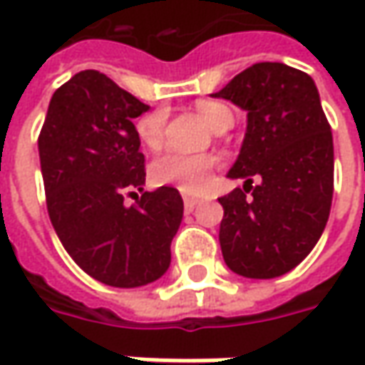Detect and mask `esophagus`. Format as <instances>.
Instances as JSON below:
<instances>
[{
	"label": "esophagus",
	"mask_w": 365,
	"mask_h": 365,
	"mask_svg": "<svg viewBox=\"0 0 365 365\" xmlns=\"http://www.w3.org/2000/svg\"><path fill=\"white\" fill-rule=\"evenodd\" d=\"M201 203V199H195V197H185V207L189 209V211H192L197 205Z\"/></svg>",
	"instance_id": "34e87169"
}]
</instances>
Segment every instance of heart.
<instances>
[{"mask_svg": "<svg viewBox=\"0 0 365 365\" xmlns=\"http://www.w3.org/2000/svg\"><path fill=\"white\" fill-rule=\"evenodd\" d=\"M199 115L207 121V125L217 132L223 125H232L233 113L230 107L219 101H199L197 103ZM166 109L156 107L144 113L135 121V135L148 150H158L164 140L166 128ZM217 166V158L211 154H180V152H166L150 164V180L156 187H175L182 192H201L207 189L211 175Z\"/></svg>", "mask_w": 365, "mask_h": 365, "instance_id": "obj_1", "label": "heart"}]
</instances>
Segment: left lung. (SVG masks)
I'll use <instances>...</instances> for the list:
<instances>
[{
	"label": "left lung",
	"instance_id": "obj_1",
	"mask_svg": "<svg viewBox=\"0 0 365 365\" xmlns=\"http://www.w3.org/2000/svg\"><path fill=\"white\" fill-rule=\"evenodd\" d=\"M213 97L247 111L244 144L227 173L245 185L219 199L223 259L245 278L282 276L315 247L333 199V135L315 81L288 64L258 63Z\"/></svg>",
	"mask_w": 365,
	"mask_h": 365
}]
</instances>
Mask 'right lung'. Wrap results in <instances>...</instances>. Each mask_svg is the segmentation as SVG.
Segmentation results:
<instances>
[{
  "label": "right lung",
  "mask_w": 365,
  "mask_h": 365,
  "mask_svg": "<svg viewBox=\"0 0 365 365\" xmlns=\"http://www.w3.org/2000/svg\"><path fill=\"white\" fill-rule=\"evenodd\" d=\"M144 111L146 103L103 73L81 71L54 91L38 135L52 227L78 268L107 287L158 280L182 221L178 190L142 189L146 168L133 120ZM125 194L136 203L123 204Z\"/></svg>",
  "instance_id": "1"
}]
</instances>
